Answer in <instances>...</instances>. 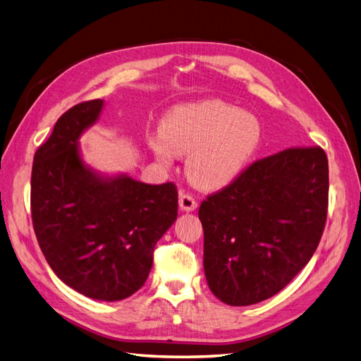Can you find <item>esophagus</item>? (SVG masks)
<instances>
[{"label": "esophagus", "mask_w": 361, "mask_h": 361, "mask_svg": "<svg viewBox=\"0 0 361 361\" xmlns=\"http://www.w3.org/2000/svg\"><path fill=\"white\" fill-rule=\"evenodd\" d=\"M179 206H180L182 211L190 212V211L197 209V202H195V199L192 197L191 194L180 192L179 194Z\"/></svg>", "instance_id": "obj_1"}]
</instances>
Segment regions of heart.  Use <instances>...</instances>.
<instances>
[{"instance_id":"obj_1","label":"heart","mask_w":361,"mask_h":361,"mask_svg":"<svg viewBox=\"0 0 361 361\" xmlns=\"http://www.w3.org/2000/svg\"><path fill=\"white\" fill-rule=\"evenodd\" d=\"M161 135L149 138L157 159L170 166L188 155L187 176L202 190H220L244 171L262 141L259 118L221 99L179 105L166 116Z\"/></svg>"}]
</instances>
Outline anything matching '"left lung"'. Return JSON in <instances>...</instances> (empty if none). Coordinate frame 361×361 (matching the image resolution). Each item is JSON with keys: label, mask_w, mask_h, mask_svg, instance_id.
Returning <instances> with one entry per match:
<instances>
[{"label": "left lung", "mask_w": 361, "mask_h": 361, "mask_svg": "<svg viewBox=\"0 0 361 361\" xmlns=\"http://www.w3.org/2000/svg\"><path fill=\"white\" fill-rule=\"evenodd\" d=\"M326 211L322 147H289L250 164L200 204L212 293L228 305H250L280 292L318 248Z\"/></svg>", "instance_id": "8db88e82"}]
</instances>
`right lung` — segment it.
<instances>
[{
	"label": "right lung",
	"instance_id": "right-lung-1",
	"mask_svg": "<svg viewBox=\"0 0 361 361\" xmlns=\"http://www.w3.org/2000/svg\"><path fill=\"white\" fill-rule=\"evenodd\" d=\"M102 106V99L76 104L36 150L31 218L42 253L63 283L93 300L118 301L145 285L155 245L178 218V188L101 178L84 166L78 138Z\"/></svg>",
	"mask_w": 361,
	"mask_h": 361
}]
</instances>
